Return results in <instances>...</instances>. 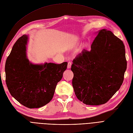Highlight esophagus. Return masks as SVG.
Masks as SVG:
<instances>
[{"mask_svg":"<svg viewBox=\"0 0 133 133\" xmlns=\"http://www.w3.org/2000/svg\"><path fill=\"white\" fill-rule=\"evenodd\" d=\"M71 66V62H68V69H70Z\"/></svg>","mask_w":133,"mask_h":133,"instance_id":"obj_1","label":"esophagus"}]
</instances>
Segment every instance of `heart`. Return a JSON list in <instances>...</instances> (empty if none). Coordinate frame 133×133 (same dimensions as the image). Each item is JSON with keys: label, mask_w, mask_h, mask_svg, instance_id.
Segmentation results:
<instances>
[{"label": "heart", "mask_w": 133, "mask_h": 133, "mask_svg": "<svg viewBox=\"0 0 133 133\" xmlns=\"http://www.w3.org/2000/svg\"><path fill=\"white\" fill-rule=\"evenodd\" d=\"M78 44L77 43L75 44L74 45V46H72V49L73 50H74V51L76 50H77V47H78ZM85 46H86V45H85Z\"/></svg>", "instance_id": "heart-1"}]
</instances>
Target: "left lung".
<instances>
[{
	"label": "left lung",
	"mask_w": 133,
	"mask_h": 133,
	"mask_svg": "<svg viewBox=\"0 0 133 133\" xmlns=\"http://www.w3.org/2000/svg\"><path fill=\"white\" fill-rule=\"evenodd\" d=\"M91 45L72 62V87L77 99L84 104L107 103L118 91L127 69L125 47L111 31L100 30Z\"/></svg>",
	"instance_id": "8db88e82"
}]
</instances>
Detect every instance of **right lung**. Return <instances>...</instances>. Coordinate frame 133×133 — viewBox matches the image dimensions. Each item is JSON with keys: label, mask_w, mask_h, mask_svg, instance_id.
Returning a JSON list of instances; mask_svg holds the SVG:
<instances>
[{"label": "right lung", "mask_w": 133, "mask_h": 133, "mask_svg": "<svg viewBox=\"0 0 133 133\" xmlns=\"http://www.w3.org/2000/svg\"><path fill=\"white\" fill-rule=\"evenodd\" d=\"M28 36L20 37L7 58L6 83L10 93L20 104L30 109L39 108L52 100L68 63H31L26 56Z\"/></svg>", "instance_id": "1"}]
</instances>
